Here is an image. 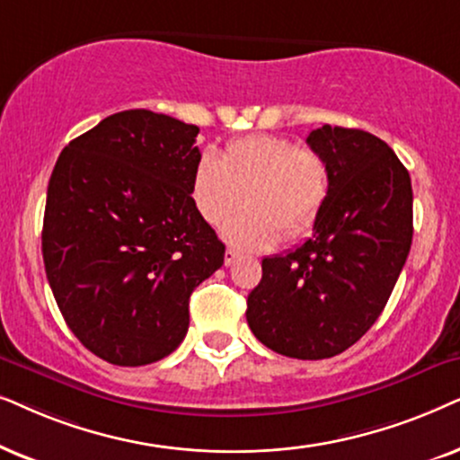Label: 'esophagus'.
I'll use <instances>...</instances> for the list:
<instances>
[{
  "label": "esophagus",
  "instance_id": "1",
  "mask_svg": "<svg viewBox=\"0 0 460 460\" xmlns=\"http://www.w3.org/2000/svg\"><path fill=\"white\" fill-rule=\"evenodd\" d=\"M240 259V252H237V250H234V248H226V252H225V265L229 267V265H234V262Z\"/></svg>",
  "mask_w": 460,
  "mask_h": 460
}]
</instances>
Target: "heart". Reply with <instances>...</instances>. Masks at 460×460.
<instances>
[{
  "instance_id": "1",
  "label": "heart",
  "mask_w": 460,
  "mask_h": 460,
  "mask_svg": "<svg viewBox=\"0 0 460 460\" xmlns=\"http://www.w3.org/2000/svg\"><path fill=\"white\" fill-rule=\"evenodd\" d=\"M330 198V166L322 153L286 137L252 134L231 140L217 159L204 153L191 176V201L208 225L243 250H265L284 235H303Z\"/></svg>"
}]
</instances>
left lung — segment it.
Segmentation results:
<instances>
[{
  "instance_id": "obj_1",
  "label": "left lung",
  "mask_w": 460,
  "mask_h": 460,
  "mask_svg": "<svg viewBox=\"0 0 460 460\" xmlns=\"http://www.w3.org/2000/svg\"><path fill=\"white\" fill-rule=\"evenodd\" d=\"M330 166V198L314 237L262 259L248 294L256 339L296 359L334 358L383 314L412 243V185L375 134L322 126L307 137Z\"/></svg>"
}]
</instances>
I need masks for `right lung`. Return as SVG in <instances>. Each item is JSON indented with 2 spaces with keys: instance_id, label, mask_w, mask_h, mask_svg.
Returning a JSON list of instances; mask_svg holds the SVG:
<instances>
[{
  "instance_id": "add662e5",
  "label": "right lung",
  "mask_w": 460,
  "mask_h": 460,
  "mask_svg": "<svg viewBox=\"0 0 460 460\" xmlns=\"http://www.w3.org/2000/svg\"><path fill=\"white\" fill-rule=\"evenodd\" d=\"M199 128L130 109L60 153L41 231L46 275L66 326L115 366L166 358L189 328V296L225 243L191 201Z\"/></svg>"
}]
</instances>
